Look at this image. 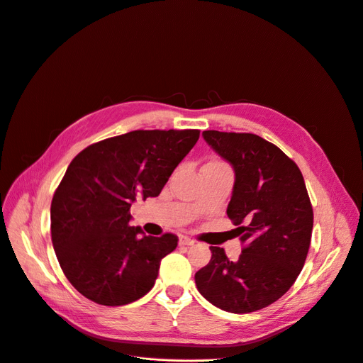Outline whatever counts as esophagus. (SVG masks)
Masks as SVG:
<instances>
[{"label":"esophagus","mask_w":363,"mask_h":363,"mask_svg":"<svg viewBox=\"0 0 363 363\" xmlns=\"http://www.w3.org/2000/svg\"><path fill=\"white\" fill-rule=\"evenodd\" d=\"M179 243H180V245H183V246H191V245H194L195 242L191 240V239H189V238H186V236H180Z\"/></svg>","instance_id":"esophagus-1"}]
</instances>
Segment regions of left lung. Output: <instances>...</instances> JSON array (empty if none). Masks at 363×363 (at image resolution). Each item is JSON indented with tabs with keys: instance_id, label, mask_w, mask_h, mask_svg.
<instances>
[{
	"instance_id": "obj_1",
	"label": "left lung",
	"mask_w": 363,
	"mask_h": 363,
	"mask_svg": "<svg viewBox=\"0 0 363 363\" xmlns=\"http://www.w3.org/2000/svg\"><path fill=\"white\" fill-rule=\"evenodd\" d=\"M205 142L234 169L227 216L245 245L238 261L211 246V261L195 274L199 293L231 313L279 301L302 271L313 211L303 176L280 147L252 133L205 130Z\"/></svg>"
}]
</instances>
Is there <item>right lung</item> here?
<instances>
[{
	"instance_id": "right-lung-1",
	"label": "right lung",
	"mask_w": 363,
	"mask_h": 363,
	"mask_svg": "<svg viewBox=\"0 0 363 363\" xmlns=\"http://www.w3.org/2000/svg\"><path fill=\"white\" fill-rule=\"evenodd\" d=\"M199 139V130H135L88 146L70 162L51 202L60 267L89 301L121 306L155 284L177 236L130 227L136 198H155Z\"/></svg>"
}]
</instances>
